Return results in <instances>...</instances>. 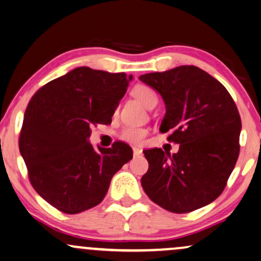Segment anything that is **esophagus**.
Returning a JSON list of instances; mask_svg holds the SVG:
<instances>
[{
	"instance_id": "1",
	"label": "esophagus",
	"mask_w": 261,
	"mask_h": 261,
	"mask_svg": "<svg viewBox=\"0 0 261 261\" xmlns=\"http://www.w3.org/2000/svg\"><path fill=\"white\" fill-rule=\"evenodd\" d=\"M133 150H134V155H141L142 154V149L141 148L134 147Z\"/></svg>"
}]
</instances>
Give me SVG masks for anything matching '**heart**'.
Masks as SVG:
<instances>
[{
  "mask_svg": "<svg viewBox=\"0 0 261 261\" xmlns=\"http://www.w3.org/2000/svg\"><path fill=\"white\" fill-rule=\"evenodd\" d=\"M133 94L135 98H137L140 101L143 103L145 107L150 109L151 106H154L158 103V95L152 90L150 87L148 86H136L133 89ZM148 131L143 127H135V126H126L120 131L119 137L121 141L126 142V143L131 144H138L144 140V137L147 136Z\"/></svg>",
  "mask_w": 261,
  "mask_h": 261,
  "instance_id": "obj_1",
  "label": "heart"
}]
</instances>
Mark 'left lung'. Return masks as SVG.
Masks as SVG:
<instances>
[{"label": "left lung", "instance_id": "obj_1", "mask_svg": "<svg viewBox=\"0 0 261 261\" xmlns=\"http://www.w3.org/2000/svg\"><path fill=\"white\" fill-rule=\"evenodd\" d=\"M166 105L160 131L179 145L171 155L144 150L148 172L141 182L163 209L185 214L214 201L223 192L240 152L241 118L225 87L194 65L141 75Z\"/></svg>", "mask_w": 261, "mask_h": 261}]
</instances>
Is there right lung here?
Wrapping results in <instances>:
<instances>
[{
  "mask_svg": "<svg viewBox=\"0 0 261 261\" xmlns=\"http://www.w3.org/2000/svg\"><path fill=\"white\" fill-rule=\"evenodd\" d=\"M133 75L80 67L41 87L27 105L19 149L33 189L62 213L98 205L133 159L124 142L95 150L90 127L111 124Z\"/></svg>",
  "mask_w": 261,
  "mask_h": 261,
  "instance_id": "obj_1",
  "label": "right lung"
}]
</instances>
